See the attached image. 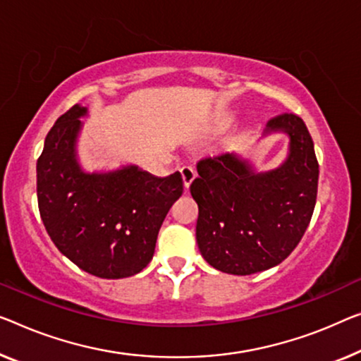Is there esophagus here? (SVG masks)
Wrapping results in <instances>:
<instances>
[{
	"label": "esophagus",
	"mask_w": 361,
	"mask_h": 361,
	"mask_svg": "<svg viewBox=\"0 0 361 361\" xmlns=\"http://www.w3.org/2000/svg\"><path fill=\"white\" fill-rule=\"evenodd\" d=\"M181 173V178H183V185H185V190H188L190 188V185L192 183V180L196 178V171L192 170V166H181L180 170Z\"/></svg>",
	"instance_id": "1"
}]
</instances>
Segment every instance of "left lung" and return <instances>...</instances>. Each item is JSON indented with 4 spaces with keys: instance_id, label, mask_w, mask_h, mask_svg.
Here are the masks:
<instances>
[{
    "instance_id": "1",
    "label": "left lung",
    "mask_w": 361,
    "mask_h": 361,
    "mask_svg": "<svg viewBox=\"0 0 361 361\" xmlns=\"http://www.w3.org/2000/svg\"><path fill=\"white\" fill-rule=\"evenodd\" d=\"M288 134V157L276 170L256 173L235 154L197 162L191 196L197 202L196 240L219 271L251 276L281 262L308 228L318 195L319 165L313 139L300 116L282 113L266 134Z\"/></svg>"
}]
</instances>
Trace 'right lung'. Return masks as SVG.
Returning a JSON list of instances; mask_svg holds the SVG:
<instances>
[{
  "label": "right lung",
  "instance_id": "1",
  "mask_svg": "<svg viewBox=\"0 0 361 361\" xmlns=\"http://www.w3.org/2000/svg\"><path fill=\"white\" fill-rule=\"evenodd\" d=\"M85 115V106L74 105L47 134L37 160L40 217L56 248L82 271L134 276L152 259L165 215L183 195L181 175L157 178L134 165L85 173L76 159Z\"/></svg>",
  "mask_w": 361,
  "mask_h": 361
}]
</instances>
